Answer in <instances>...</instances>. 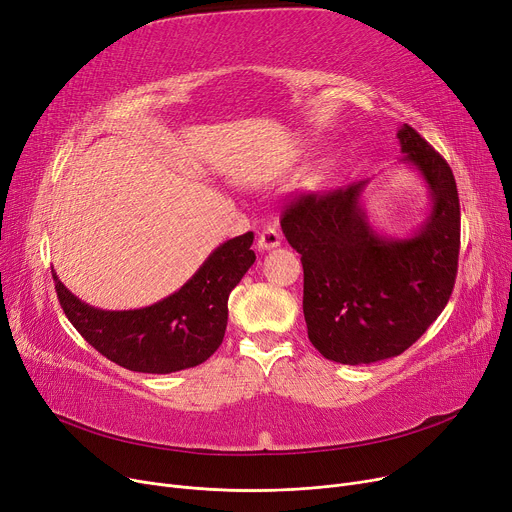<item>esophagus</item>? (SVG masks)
<instances>
[{
    "mask_svg": "<svg viewBox=\"0 0 512 512\" xmlns=\"http://www.w3.org/2000/svg\"><path fill=\"white\" fill-rule=\"evenodd\" d=\"M280 240H282L280 232H278L274 226H267V228L259 234V238H257V247H259L261 251H270V249L280 247Z\"/></svg>",
    "mask_w": 512,
    "mask_h": 512,
    "instance_id": "esophagus-1",
    "label": "esophagus"
}]
</instances>
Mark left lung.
Wrapping results in <instances>:
<instances>
[{"label":"left lung","mask_w":512,"mask_h":512,"mask_svg":"<svg viewBox=\"0 0 512 512\" xmlns=\"http://www.w3.org/2000/svg\"><path fill=\"white\" fill-rule=\"evenodd\" d=\"M402 161L429 186L432 213L411 238H384L361 207L367 182L301 193L282 232L303 263V313L311 344L330 361L375 363L405 353L446 307L461 249L459 191L446 159L409 124Z\"/></svg>","instance_id":"left-lung-1"}]
</instances>
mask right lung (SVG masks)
Returning <instances> with one entry per match:
<instances>
[{"label":"right lung","mask_w":512,"mask_h":512,"mask_svg":"<svg viewBox=\"0 0 512 512\" xmlns=\"http://www.w3.org/2000/svg\"><path fill=\"white\" fill-rule=\"evenodd\" d=\"M253 232L226 240L178 292L151 307L103 311L80 299L58 280L60 305L95 351L139 373H172L207 361L224 340L228 297L255 263Z\"/></svg>","instance_id":"1"}]
</instances>
